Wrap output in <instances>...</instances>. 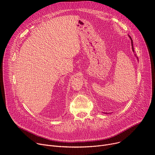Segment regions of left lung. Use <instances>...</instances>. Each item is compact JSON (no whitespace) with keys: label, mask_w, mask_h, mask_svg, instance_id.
Returning <instances> with one entry per match:
<instances>
[{"label":"left lung","mask_w":155,"mask_h":155,"mask_svg":"<svg viewBox=\"0 0 155 155\" xmlns=\"http://www.w3.org/2000/svg\"><path fill=\"white\" fill-rule=\"evenodd\" d=\"M129 36V35H128ZM129 37L130 38V39H131V46H132V50H133V52H134V48H133V40H132V39H131V37L130 36H129Z\"/></svg>","instance_id":"1"}]
</instances>
